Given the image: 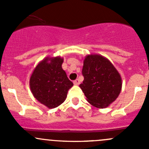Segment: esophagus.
<instances>
[{
  "label": "esophagus",
  "instance_id": "34e87169",
  "mask_svg": "<svg viewBox=\"0 0 149 149\" xmlns=\"http://www.w3.org/2000/svg\"><path fill=\"white\" fill-rule=\"evenodd\" d=\"M73 84L76 86L79 85V84H80V81H79V79H76L75 81H73Z\"/></svg>",
  "mask_w": 149,
  "mask_h": 149
}]
</instances>
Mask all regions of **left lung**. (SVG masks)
<instances>
[{"label":"left lung","mask_w":149,"mask_h":149,"mask_svg":"<svg viewBox=\"0 0 149 149\" xmlns=\"http://www.w3.org/2000/svg\"><path fill=\"white\" fill-rule=\"evenodd\" d=\"M84 79L79 85L86 100L97 108H105L118 98L122 79L112 63L100 55H88L84 61Z\"/></svg>","instance_id":"left-lung-1"}]
</instances>
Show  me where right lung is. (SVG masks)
<instances>
[{
    "label": "right lung",
    "mask_w": 149,
    "mask_h": 149,
    "mask_svg": "<svg viewBox=\"0 0 149 149\" xmlns=\"http://www.w3.org/2000/svg\"><path fill=\"white\" fill-rule=\"evenodd\" d=\"M63 58L47 57L36 66L30 77V89L34 98L52 109L61 105L73 86L62 68Z\"/></svg>",
    "instance_id": "1"
}]
</instances>
